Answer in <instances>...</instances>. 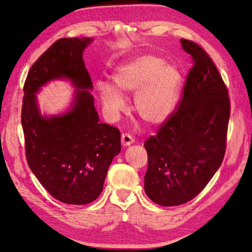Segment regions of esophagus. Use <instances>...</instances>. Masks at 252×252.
I'll return each instance as SVG.
<instances>
[{"label": "esophagus", "instance_id": "esophagus-1", "mask_svg": "<svg viewBox=\"0 0 252 252\" xmlns=\"http://www.w3.org/2000/svg\"><path fill=\"white\" fill-rule=\"evenodd\" d=\"M121 142H122V146L127 147V146H131V144L134 142V139L132 138V136H131L130 134L123 133V134L121 135Z\"/></svg>", "mask_w": 252, "mask_h": 252}]
</instances>
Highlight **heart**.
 Listing matches in <instances>:
<instances>
[{
    "label": "heart",
    "mask_w": 252,
    "mask_h": 252,
    "mask_svg": "<svg viewBox=\"0 0 252 252\" xmlns=\"http://www.w3.org/2000/svg\"><path fill=\"white\" fill-rule=\"evenodd\" d=\"M114 85L100 83V99L111 119L126 109L123 94L134 95V110L149 125H158L171 116L178 103L182 74L173 64L153 54H140L127 60L112 75Z\"/></svg>",
    "instance_id": "heart-1"
}]
</instances>
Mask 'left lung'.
<instances>
[{"mask_svg":"<svg viewBox=\"0 0 252 252\" xmlns=\"http://www.w3.org/2000/svg\"><path fill=\"white\" fill-rule=\"evenodd\" d=\"M193 60L178 110L144 147L148 169L144 191L163 207L183 204L198 195L222 163L230 100L222 78L201 46L181 39Z\"/></svg>","mask_w":252,"mask_h":252,"instance_id":"left-lung-1","label":"left lung"}]
</instances>
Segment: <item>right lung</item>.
<instances>
[{
	"label": "right lung",
	"mask_w": 252,
	"mask_h": 252,
	"mask_svg": "<svg viewBox=\"0 0 252 252\" xmlns=\"http://www.w3.org/2000/svg\"><path fill=\"white\" fill-rule=\"evenodd\" d=\"M93 39H60L34 62L24 83L22 127L29 167L46 191L67 204L99 197L113 158L121 151L116 126L99 122L83 51ZM53 79H69L77 92L69 110L42 116L36 93Z\"/></svg>",
	"instance_id": "1"
}]
</instances>
